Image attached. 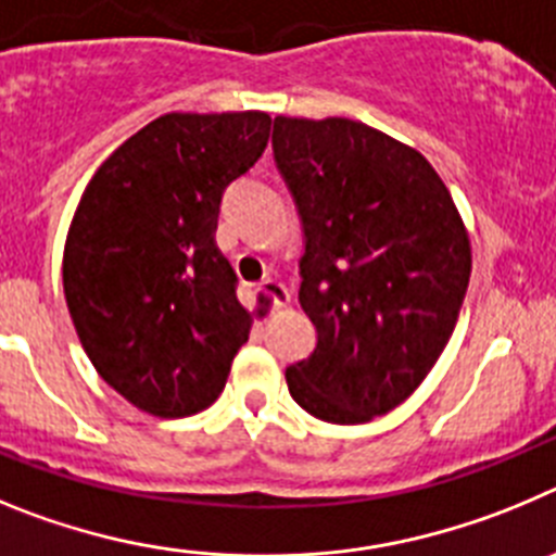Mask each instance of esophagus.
Masks as SVG:
<instances>
[{"label":"esophagus","mask_w":556,"mask_h":556,"mask_svg":"<svg viewBox=\"0 0 556 556\" xmlns=\"http://www.w3.org/2000/svg\"><path fill=\"white\" fill-rule=\"evenodd\" d=\"M260 290H263V293H266V296L271 299L274 307H288V304H290V290L285 288V285L279 282L277 277L263 279V282H260Z\"/></svg>","instance_id":"1"}]
</instances>
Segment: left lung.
<instances>
[{"label": "left lung", "instance_id": "obj_1", "mask_svg": "<svg viewBox=\"0 0 556 556\" xmlns=\"http://www.w3.org/2000/svg\"><path fill=\"white\" fill-rule=\"evenodd\" d=\"M274 160L304 227L299 304L318 343L285 371L329 424L390 413L446 349L471 279V241L418 149L352 118H274Z\"/></svg>", "mask_w": 556, "mask_h": 556}]
</instances>
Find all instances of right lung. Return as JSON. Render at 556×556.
I'll return each mask as SVG.
<instances>
[{"label": "right lung", "mask_w": 556, "mask_h": 556, "mask_svg": "<svg viewBox=\"0 0 556 556\" xmlns=\"http://www.w3.org/2000/svg\"><path fill=\"white\" fill-rule=\"evenodd\" d=\"M271 116L166 113L104 160L63 249V293L85 354L110 388L157 418L222 396L252 313L216 247L218 204L257 163Z\"/></svg>", "instance_id": "add662e5"}]
</instances>
